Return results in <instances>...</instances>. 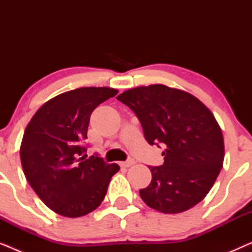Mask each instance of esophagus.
<instances>
[{
  "mask_svg": "<svg viewBox=\"0 0 252 252\" xmlns=\"http://www.w3.org/2000/svg\"><path fill=\"white\" fill-rule=\"evenodd\" d=\"M134 164H135V160H134V159H128V160H126V161H122V163H120V166L129 167V166H132V165H134Z\"/></svg>",
  "mask_w": 252,
  "mask_h": 252,
  "instance_id": "obj_1",
  "label": "esophagus"
}]
</instances>
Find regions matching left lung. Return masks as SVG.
I'll return each instance as SVG.
<instances>
[{"label": "left lung", "mask_w": 252, "mask_h": 252, "mask_svg": "<svg viewBox=\"0 0 252 252\" xmlns=\"http://www.w3.org/2000/svg\"><path fill=\"white\" fill-rule=\"evenodd\" d=\"M135 113L148 143L164 146V164L149 166L151 182L140 189L148 206L180 213L208 195L222 167L223 137L213 113L194 95L165 85L132 88L118 95Z\"/></svg>", "instance_id": "left-lung-1"}]
</instances>
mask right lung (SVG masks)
Returning <instances> with one entry per match:
<instances>
[{"mask_svg": "<svg viewBox=\"0 0 252 252\" xmlns=\"http://www.w3.org/2000/svg\"><path fill=\"white\" fill-rule=\"evenodd\" d=\"M118 91L82 87L44 103L27 125L20 144L24 174L41 201L68 218L88 215L101 204L118 164L88 158L84 141L92 112Z\"/></svg>", "mask_w": 252, "mask_h": 252, "instance_id": "1", "label": "right lung"}]
</instances>
